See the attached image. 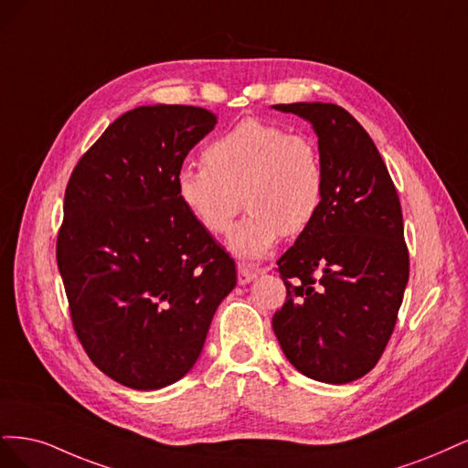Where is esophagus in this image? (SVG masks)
Instances as JSON below:
<instances>
[{
	"instance_id": "34e87169",
	"label": "esophagus",
	"mask_w": 468,
	"mask_h": 468,
	"mask_svg": "<svg viewBox=\"0 0 468 468\" xmlns=\"http://www.w3.org/2000/svg\"><path fill=\"white\" fill-rule=\"evenodd\" d=\"M256 276H259V270H250L247 264H237V280L240 285H247L252 282Z\"/></svg>"
}]
</instances>
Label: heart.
<instances>
[{
    "mask_svg": "<svg viewBox=\"0 0 468 468\" xmlns=\"http://www.w3.org/2000/svg\"><path fill=\"white\" fill-rule=\"evenodd\" d=\"M204 162L178 171V200L206 231L221 235L240 195L249 212L228 240L240 259H262L282 235L303 233L319 214L324 167L319 147L303 133L245 118L206 147Z\"/></svg>",
    "mask_w": 468,
    "mask_h": 468,
    "instance_id": "1",
    "label": "heart"
}]
</instances>
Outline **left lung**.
<instances>
[{
    "label": "left lung",
    "mask_w": 468,
    "mask_h": 468,
    "mask_svg": "<svg viewBox=\"0 0 468 468\" xmlns=\"http://www.w3.org/2000/svg\"><path fill=\"white\" fill-rule=\"evenodd\" d=\"M274 109L309 120L324 167L319 214L278 261L288 295L274 335L297 371L344 385L375 367L395 330L410 270L400 200L348 111L333 102Z\"/></svg>",
    "instance_id": "obj_1"
}]
</instances>
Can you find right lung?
Masks as SVG:
<instances>
[{
  "label": "right lung",
  "instance_id": "right-lung-1",
  "mask_svg": "<svg viewBox=\"0 0 468 468\" xmlns=\"http://www.w3.org/2000/svg\"><path fill=\"white\" fill-rule=\"evenodd\" d=\"M218 118L200 107L128 111L75 165L56 261L73 330L116 383L155 390L198 359L231 256L178 200L176 175Z\"/></svg>",
  "mask_w": 468,
  "mask_h": 468
}]
</instances>
